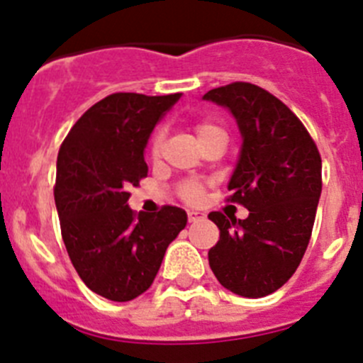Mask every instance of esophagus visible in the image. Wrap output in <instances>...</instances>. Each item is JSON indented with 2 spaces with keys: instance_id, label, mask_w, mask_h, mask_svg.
Here are the masks:
<instances>
[{
  "instance_id": "1",
  "label": "esophagus",
  "mask_w": 363,
  "mask_h": 363,
  "mask_svg": "<svg viewBox=\"0 0 363 363\" xmlns=\"http://www.w3.org/2000/svg\"><path fill=\"white\" fill-rule=\"evenodd\" d=\"M201 218H204V215H202L201 211H194V210L188 211V220L189 222H197V220H201Z\"/></svg>"
}]
</instances>
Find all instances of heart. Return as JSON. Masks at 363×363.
Instances as JSON below:
<instances>
[{
	"label": "heart",
	"mask_w": 363,
	"mask_h": 363,
	"mask_svg": "<svg viewBox=\"0 0 363 363\" xmlns=\"http://www.w3.org/2000/svg\"><path fill=\"white\" fill-rule=\"evenodd\" d=\"M194 132L195 135H197L201 145H204L206 141H210V139H213V137L226 135L220 126H217L215 123H211V121L208 119L197 121V123L194 125ZM164 145H166V128H159L157 132L153 133L152 141H150V155H152V159L157 161V159L161 157ZM202 191H204V188H202L201 182L197 181H184L181 182V186H179V195H181L182 201L186 202H197L199 199L202 197Z\"/></svg>",
	"instance_id": "b5f03b06"
}]
</instances>
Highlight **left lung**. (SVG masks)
Segmentation results:
<instances>
[{"mask_svg": "<svg viewBox=\"0 0 363 363\" xmlns=\"http://www.w3.org/2000/svg\"><path fill=\"white\" fill-rule=\"evenodd\" d=\"M230 108L242 133V150L228 201L250 210L244 220L211 211L220 230L208 251L218 282L247 298L275 293L291 279L308 250L322 194V159L302 121L280 99L251 83L204 94Z\"/></svg>", "mask_w": 363, "mask_h": 363, "instance_id": "obj_1", "label": "left lung"}]
</instances>
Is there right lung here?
I'll use <instances>...</instances> for the list:
<instances>
[{"instance_id": "right-lung-1", "label": "right lung", "mask_w": 363, "mask_h": 363, "mask_svg": "<svg viewBox=\"0 0 363 363\" xmlns=\"http://www.w3.org/2000/svg\"><path fill=\"white\" fill-rule=\"evenodd\" d=\"M181 94L104 97L77 119L57 153L54 199L68 257L94 293L128 302L152 286L166 247L188 217L177 206L130 210V188L148 175L145 146Z\"/></svg>"}]
</instances>
